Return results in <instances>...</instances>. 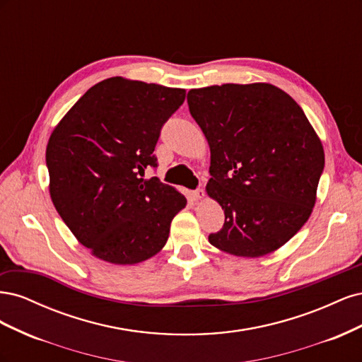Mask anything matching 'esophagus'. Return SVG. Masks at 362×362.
<instances>
[{"label":"esophagus","mask_w":362,"mask_h":362,"mask_svg":"<svg viewBox=\"0 0 362 362\" xmlns=\"http://www.w3.org/2000/svg\"><path fill=\"white\" fill-rule=\"evenodd\" d=\"M190 196H192L193 201H201V199L204 198V196H205V192H204V189H198V190L192 192Z\"/></svg>","instance_id":"obj_1"}]
</instances>
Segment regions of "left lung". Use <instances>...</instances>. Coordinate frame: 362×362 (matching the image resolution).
Instances as JSON below:
<instances>
[{"mask_svg":"<svg viewBox=\"0 0 362 362\" xmlns=\"http://www.w3.org/2000/svg\"><path fill=\"white\" fill-rule=\"evenodd\" d=\"M187 103L210 145L206 193L225 211L208 242L247 258L279 249L310 218L325 168L310 120L269 83L192 89Z\"/></svg>","mask_w":362,"mask_h":362,"instance_id":"1","label":"left lung"}]
</instances>
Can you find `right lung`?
<instances>
[{"instance_id": "add662e5", "label": "right lung", "mask_w": 362, "mask_h": 362, "mask_svg": "<svg viewBox=\"0 0 362 362\" xmlns=\"http://www.w3.org/2000/svg\"><path fill=\"white\" fill-rule=\"evenodd\" d=\"M185 90L113 76L90 87L54 128L47 146L49 194L92 255L137 264L164 247L187 204L157 177L152 154Z\"/></svg>"}]
</instances>
